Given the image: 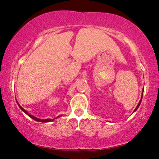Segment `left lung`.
Here are the masks:
<instances>
[{"instance_id":"1","label":"left lung","mask_w":159,"mask_h":159,"mask_svg":"<svg viewBox=\"0 0 159 159\" xmlns=\"http://www.w3.org/2000/svg\"><path fill=\"white\" fill-rule=\"evenodd\" d=\"M143 94H142V98H143ZM142 98H141V100H140V102H139V103H138V106H137V107H136V108H135V109H134V111H135L137 110V109H138V107H139V106H140V103H141V101H142Z\"/></svg>"}]
</instances>
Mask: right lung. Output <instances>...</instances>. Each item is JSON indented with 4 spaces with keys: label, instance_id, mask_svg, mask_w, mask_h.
<instances>
[{
    "label": "right lung",
    "instance_id": "add662e5",
    "mask_svg": "<svg viewBox=\"0 0 159 159\" xmlns=\"http://www.w3.org/2000/svg\"><path fill=\"white\" fill-rule=\"evenodd\" d=\"M16 103H17V102H16ZM17 104H18V106H19V108H20L24 112L26 113V114H27L28 115V116H29L30 117H31L32 119H33L34 120H35V121H41V122H48V121H52L53 120V119H38V118H36V117H34V116H32V115H30V114H27V112L26 111H25V109H24L23 108H21V106H20V105H19V104L18 103H17ZM58 117H59V116H58Z\"/></svg>",
    "mask_w": 159,
    "mask_h": 159
}]
</instances>
